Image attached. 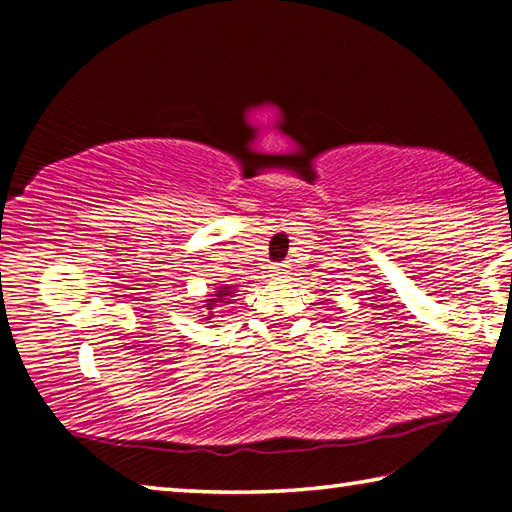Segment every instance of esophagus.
<instances>
[{"label": "esophagus", "mask_w": 512, "mask_h": 512, "mask_svg": "<svg viewBox=\"0 0 512 512\" xmlns=\"http://www.w3.org/2000/svg\"><path fill=\"white\" fill-rule=\"evenodd\" d=\"M287 273H289L287 264H275V266H273V275H277V277H284Z\"/></svg>", "instance_id": "1"}]
</instances>
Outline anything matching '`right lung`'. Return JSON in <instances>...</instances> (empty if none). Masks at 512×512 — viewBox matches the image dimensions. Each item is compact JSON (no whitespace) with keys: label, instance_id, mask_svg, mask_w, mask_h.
Masks as SVG:
<instances>
[{"label":"right lung","instance_id":"right-lung-1","mask_svg":"<svg viewBox=\"0 0 512 512\" xmlns=\"http://www.w3.org/2000/svg\"><path fill=\"white\" fill-rule=\"evenodd\" d=\"M212 298H207L205 300V307L210 309V316H207L205 320H210L212 318V314H214V307H221V305H230V298L235 296V289L232 287H228V284H221V287H216V291L214 293H210Z\"/></svg>","mask_w":512,"mask_h":512}]
</instances>
